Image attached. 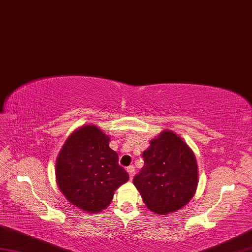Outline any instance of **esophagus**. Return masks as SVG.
Listing matches in <instances>:
<instances>
[{
  "mask_svg": "<svg viewBox=\"0 0 252 252\" xmlns=\"http://www.w3.org/2000/svg\"><path fill=\"white\" fill-rule=\"evenodd\" d=\"M127 172H128V174H129V178L132 179V177H134V174H135V168L134 167H128Z\"/></svg>",
  "mask_w": 252,
  "mask_h": 252,
  "instance_id": "1",
  "label": "esophagus"
}]
</instances>
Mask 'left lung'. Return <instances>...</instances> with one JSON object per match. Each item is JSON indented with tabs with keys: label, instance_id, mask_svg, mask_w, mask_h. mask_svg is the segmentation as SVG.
Segmentation results:
<instances>
[{
	"label": "left lung",
	"instance_id": "1",
	"mask_svg": "<svg viewBox=\"0 0 252 252\" xmlns=\"http://www.w3.org/2000/svg\"><path fill=\"white\" fill-rule=\"evenodd\" d=\"M145 164L134 185L151 212L165 215L189 202L198 183L195 156L181 137L163 130L142 153Z\"/></svg>",
	"mask_w": 252,
	"mask_h": 252
}]
</instances>
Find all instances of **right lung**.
I'll list each match as a JSON object with an SVG mask.
<instances>
[{"mask_svg": "<svg viewBox=\"0 0 252 252\" xmlns=\"http://www.w3.org/2000/svg\"><path fill=\"white\" fill-rule=\"evenodd\" d=\"M56 177L65 198L92 214L110 205L114 192L129 179L110 148V137L95 125L80 127L68 137L56 161Z\"/></svg>", "mask_w": 252, "mask_h": 252, "instance_id": "obj_1", "label": "right lung"}]
</instances>
